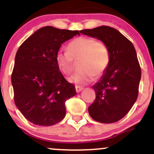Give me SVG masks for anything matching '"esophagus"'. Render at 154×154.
Returning a JSON list of instances; mask_svg holds the SVG:
<instances>
[{"label": "esophagus", "mask_w": 154, "mask_h": 154, "mask_svg": "<svg viewBox=\"0 0 154 154\" xmlns=\"http://www.w3.org/2000/svg\"><path fill=\"white\" fill-rule=\"evenodd\" d=\"M75 89H76V92H77V93H79V92H80V91H82L83 88L81 87V86L76 85L75 86Z\"/></svg>", "instance_id": "34e87169"}]
</instances>
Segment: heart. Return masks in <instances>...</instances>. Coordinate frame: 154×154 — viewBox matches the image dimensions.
I'll return each mask as SVG.
<instances>
[{"label":"heart","instance_id":"heart-1","mask_svg":"<svg viewBox=\"0 0 154 154\" xmlns=\"http://www.w3.org/2000/svg\"><path fill=\"white\" fill-rule=\"evenodd\" d=\"M67 51H60L56 55V62L63 75L71 74L75 63L78 62L79 71L69 78L70 82L86 85L98 78L106 71L110 63V53L106 44L93 38L80 36L72 40Z\"/></svg>","mask_w":154,"mask_h":154}]
</instances>
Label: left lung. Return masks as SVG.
Listing matches in <instances>:
<instances>
[{
  "label": "left lung",
  "instance_id": "obj_1",
  "mask_svg": "<svg viewBox=\"0 0 154 154\" xmlns=\"http://www.w3.org/2000/svg\"><path fill=\"white\" fill-rule=\"evenodd\" d=\"M80 32L103 41L110 53L109 67L93 86L96 97L88 112L95 121L116 122L128 114L138 95L141 69L135 47L117 29L109 26Z\"/></svg>",
  "mask_w": 154,
  "mask_h": 154
}]
</instances>
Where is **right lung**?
<instances>
[{
  "label": "right lung",
  "mask_w": 154,
  "mask_h": 154,
  "mask_svg": "<svg viewBox=\"0 0 154 154\" xmlns=\"http://www.w3.org/2000/svg\"><path fill=\"white\" fill-rule=\"evenodd\" d=\"M79 31L51 26L40 28L17 51L11 74L14 103L28 121L51 126L66 116L65 102L77 94L56 62L61 44Z\"/></svg>",
  "instance_id": "right-lung-1"
}]
</instances>
